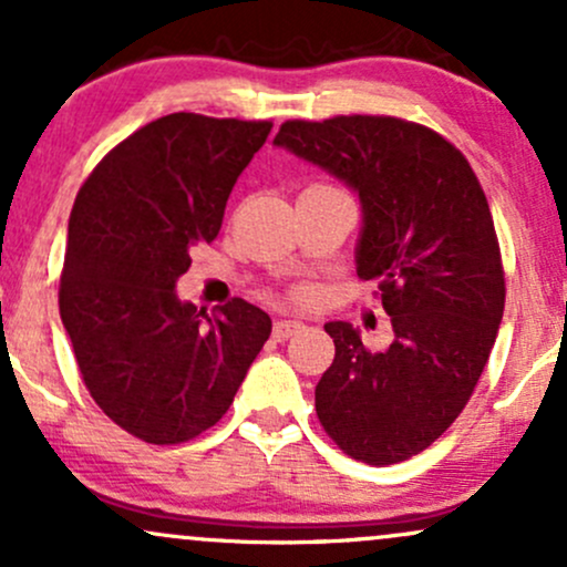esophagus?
Returning <instances> with one entry per match:
<instances>
[{"label":"esophagus","mask_w":567,"mask_h":567,"mask_svg":"<svg viewBox=\"0 0 567 567\" xmlns=\"http://www.w3.org/2000/svg\"><path fill=\"white\" fill-rule=\"evenodd\" d=\"M306 324L301 320H279L275 322V341H288L290 336L301 333Z\"/></svg>","instance_id":"obj_1"}]
</instances>
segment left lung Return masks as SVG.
<instances>
[{"instance_id": "1", "label": "left lung", "mask_w": 567, "mask_h": 567, "mask_svg": "<svg viewBox=\"0 0 567 567\" xmlns=\"http://www.w3.org/2000/svg\"><path fill=\"white\" fill-rule=\"evenodd\" d=\"M275 146L360 197L357 275L379 282L394 341L370 351L351 322L324 324L336 360L315 405L351 458L400 464L458 419L496 343L506 288L485 192L453 143L394 116L292 120Z\"/></svg>"}]
</instances>
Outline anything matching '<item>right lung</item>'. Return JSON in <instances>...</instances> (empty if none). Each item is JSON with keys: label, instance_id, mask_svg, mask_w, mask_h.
<instances>
[{"label": "right lung", "instance_id": "obj_1", "mask_svg": "<svg viewBox=\"0 0 567 567\" xmlns=\"http://www.w3.org/2000/svg\"><path fill=\"white\" fill-rule=\"evenodd\" d=\"M271 122L167 114L90 173L69 218L61 320L97 408L143 442L218 424L271 333L234 298L220 317L181 301L192 250L218 237L234 184Z\"/></svg>", "mask_w": 567, "mask_h": 567}]
</instances>
